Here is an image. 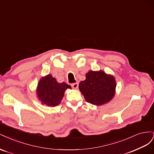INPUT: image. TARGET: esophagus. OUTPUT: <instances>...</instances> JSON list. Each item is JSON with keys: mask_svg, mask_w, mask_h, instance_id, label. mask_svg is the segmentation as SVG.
Returning a JSON list of instances; mask_svg holds the SVG:
<instances>
[{"mask_svg": "<svg viewBox=\"0 0 154 154\" xmlns=\"http://www.w3.org/2000/svg\"><path fill=\"white\" fill-rule=\"evenodd\" d=\"M71 87L73 88H74V89H76V88H78V83H72V84H71Z\"/></svg>", "mask_w": 154, "mask_h": 154, "instance_id": "obj_1", "label": "esophagus"}]
</instances>
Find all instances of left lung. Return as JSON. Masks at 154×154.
Here are the masks:
<instances>
[{"label": "left lung", "mask_w": 154, "mask_h": 154, "mask_svg": "<svg viewBox=\"0 0 154 154\" xmlns=\"http://www.w3.org/2000/svg\"><path fill=\"white\" fill-rule=\"evenodd\" d=\"M115 78L103 71H91L86 74V79L79 84V89L87 102L95 105L108 103L115 95Z\"/></svg>", "instance_id": "obj_1"}]
</instances>
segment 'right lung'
<instances>
[{
    "label": "right lung",
    "mask_w": 154,
    "mask_h": 154,
    "mask_svg": "<svg viewBox=\"0 0 154 154\" xmlns=\"http://www.w3.org/2000/svg\"><path fill=\"white\" fill-rule=\"evenodd\" d=\"M67 88H71L66 83H58L51 74L42 77L38 83L36 94L42 103L49 106L58 105Z\"/></svg>",
    "instance_id": "right-lung-1"
}]
</instances>
